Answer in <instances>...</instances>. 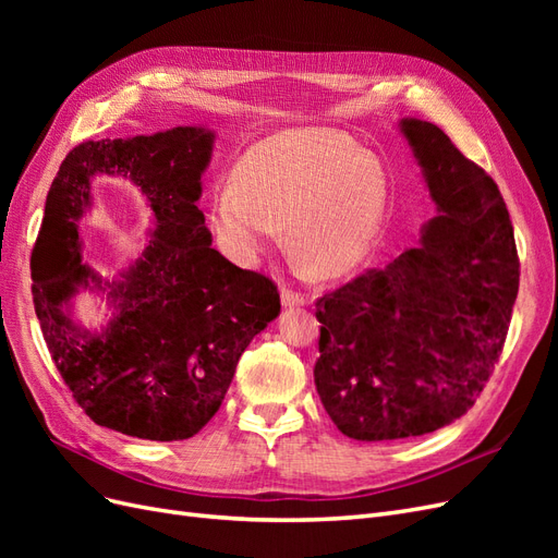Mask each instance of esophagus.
Segmentation results:
<instances>
[{"label": "esophagus", "instance_id": "1", "mask_svg": "<svg viewBox=\"0 0 558 558\" xmlns=\"http://www.w3.org/2000/svg\"><path fill=\"white\" fill-rule=\"evenodd\" d=\"M281 305H283L286 310L302 307V305H305V295L293 293L291 289H281Z\"/></svg>", "mask_w": 558, "mask_h": 558}]
</instances>
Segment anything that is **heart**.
I'll list each match as a JSON object with an SVG mask.
<instances>
[{"instance_id": "1", "label": "heart", "mask_w": 558, "mask_h": 558, "mask_svg": "<svg viewBox=\"0 0 558 558\" xmlns=\"http://www.w3.org/2000/svg\"><path fill=\"white\" fill-rule=\"evenodd\" d=\"M388 207V174L347 132L293 128L253 144L232 189L209 205L216 242L244 267L281 240L324 277L356 269L375 248Z\"/></svg>"}]
</instances>
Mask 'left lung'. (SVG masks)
<instances>
[{
	"instance_id": "1",
	"label": "left lung",
	"mask_w": 558,
	"mask_h": 558,
	"mask_svg": "<svg viewBox=\"0 0 558 558\" xmlns=\"http://www.w3.org/2000/svg\"><path fill=\"white\" fill-rule=\"evenodd\" d=\"M398 130L435 216L418 246L316 302L314 384L351 440L426 435L463 416L492 375L519 291L514 230L498 185L418 118Z\"/></svg>"
}]
</instances>
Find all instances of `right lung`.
<instances>
[{
  "mask_svg": "<svg viewBox=\"0 0 558 558\" xmlns=\"http://www.w3.org/2000/svg\"><path fill=\"white\" fill-rule=\"evenodd\" d=\"M214 142L205 125L83 142L50 183L32 295L50 359L97 426L189 440L221 408L253 337L279 316L277 286L211 248L197 199ZM97 175L130 180L151 211L147 244L113 278L82 260L77 238ZM81 292L108 305L97 329L73 314Z\"/></svg>",
  "mask_w": 558,
  "mask_h": 558,
  "instance_id": "1",
  "label": "right lung"
}]
</instances>
